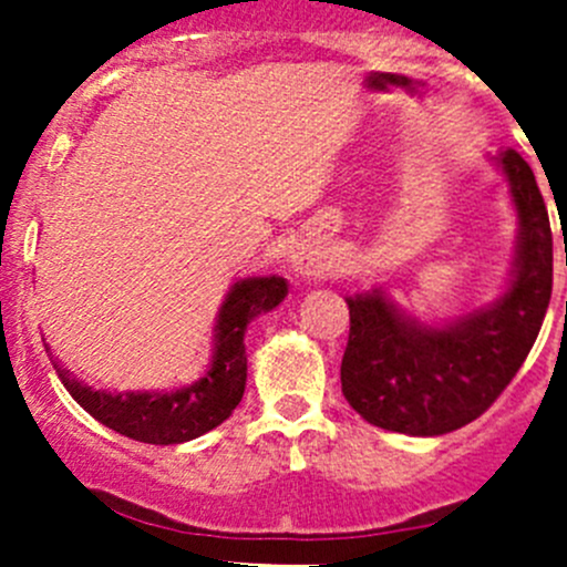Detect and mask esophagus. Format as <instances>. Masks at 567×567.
<instances>
[{"label":"esophagus","mask_w":567,"mask_h":567,"mask_svg":"<svg viewBox=\"0 0 567 567\" xmlns=\"http://www.w3.org/2000/svg\"><path fill=\"white\" fill-rule=\"evenodd\" d=\"M290 262H293L296 271L307 279H327L334 271V257L329 255L321 246L299 244L290 251Z\"/></svg>","instance_id":"obj_1"}]
</instances>
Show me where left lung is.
Wrapping results in <instances>:
<instances>
[{
  "mask_svg": "<svg viewBox=\"0 0 567 567\" xmlns=\"http://www.w3.org/2000/svg\"><path fill=\"white\" fill-rule=\"evenodd\" d=\"M520 216L507 293L452 327H421L377 290L349 299L343 395L368 423L401 435H446L476 421L504 393L551 301V224L537 179L518 152L498 157Z\"/></svg>",
  "mask_w": 567,
  "mask_h": 567,
  "instance_id": "8db88e82",
  "label": "left lung"
}]
</instances>
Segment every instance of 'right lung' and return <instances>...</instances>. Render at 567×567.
Here are the masks:
<instances>
[{
  "label": "right lung",
  "mask_w": 567,
  "mask_h": 567,
  "mask_svg": "<svg viewBox=\"0 0 567 567\" xmlns=\"http://www.w3.org/2000/svg\"><path fill=\"white\" fill-rule=\"evenodd\" d=\"M285 293L288 282L282 277H255L235 282L218 312L216 354L210 371L190 388L174 393H107L76 382L58 362L54 371L76 404L118 435L155 446L194 441L227 421L244 399L246 327L255 316L274 310Z\"/></svg>",
  "instance_id": "1"
}]
</instances>
